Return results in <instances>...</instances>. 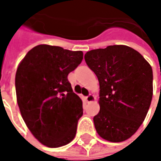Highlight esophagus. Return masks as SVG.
<instances>
[{
	"instance_id": "obj_1",
	"label": "esophagus",
	"mask_w": 161,
	"mask_h": 161,
	"mask_svg": "<svg viewBox=\"0 0 161 161\" xmlns=\"http://www.w3.org/2000/svg\"><path fill=\"white\" fill-rule=\"evenodd\" d=\"M86 100L88 102H93V100H95V97L93 95V94H88L87 97H86Z\"/></svg>"
}]
</instances>
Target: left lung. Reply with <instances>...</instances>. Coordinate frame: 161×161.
<instances>
[{
  "instance_id": "1",
  "label": "left lung",
  "mask_w": 161,
  "mask_h": 161,
  "mask_svg": "<svg viewBox=\"0 0 161 161\" xmlns=\"http://www.w3.org/2000/svg\"><path fill=\"white\" fill-rule=\"evenodd\" d=\"M84 59L99 82L100 110L93 117L101 137L128 140L145 120L153 96V71L136 50L124 45L86 53Z\"/></svg>"
}]
</instances>
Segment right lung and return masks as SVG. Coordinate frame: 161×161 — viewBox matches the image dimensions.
Listing matches in <instances>:
<instances>
[{
  "instance_id": "obj_1",
  "label": "right lung",
  "mask_w": 161,
  "mask_h": 161,
  "mask_svg": "<svg viewBox=\"0 0 161 161\" xmlns=\"http://www.w3.org/2000/svg\"><path fill=\"white\" fill-rule=\"evenodd\" d=\"M83 57L82 51L38 45L26 53L16 70L21 116L31 134L47 147H61L75 137L83 102L73 93L68 75Z\"/></svg>"
}]
</instances>
